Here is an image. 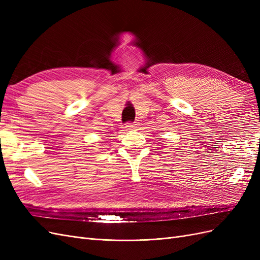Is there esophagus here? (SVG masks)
<instances>
[{"label": "esophagus", "instance_id": "1", "mask_svg": "<svg viewBox=\"0 0 260 260\" xmlns=\"http://www.w3.org/2000/svg\"><path fill=\"white\" fill-rule=\"evenodd\" d=\"M138 123H139V122H137V121H135V122H127V123H125V125H124V128L127 129V130L135 129V128H137Z\"/></svg>", "mask_w": 260, "mask_h": 260}]
</instances>
